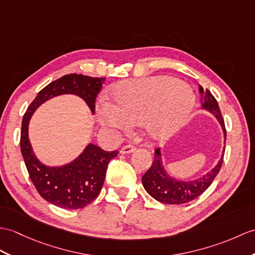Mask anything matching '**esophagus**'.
<instances>
[{"instance_id":"1","label":"esophagus","mask_w":255,"mask_h":255,"mask_svg":"<svg viewBox=\"0 0 255 255\" xmlns=\"http://www.w3.org/2000/svg\"><path fill=\"white\" fill-rule=\"evenodd\" d=\"M133 151H134V146L131 145V144L124 145L122 149H121V152L123 153V154H128V153H131Z\"/></svg>"}]
</instances>
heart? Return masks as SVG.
<instances>
[{
  "instance_id": "obj_1",
  "label": "heart",
  "mask_w": 255,
  "mask_h": 255,
  "mask_svg": "<svg viewBox=\"0 0 255 255\" xmlns=\"http://www.w3.org/2000/svg\"><path fill=\"white\" fill-rule=\"evenodd\" d=\"M116 105L100 102V121L108 126L125 128L143 120L151 138L163 140L178 129L190 113L193 94L186 85L168 76L120 82L113 88Z\"/></svg>"
}]
</instances>
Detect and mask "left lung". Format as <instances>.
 Listing matches in <instances>:
<instances>
[{
  "instance_id": "left-lung-1",
  "label": "left lung",
  "mask_w": 255,
  "mask_h": 255,
  "mask_svg": "<svg viewBox=\"0 0 255 255\" xmlns=\"http://www.w3.org/2000/svg\"><path fill=\"white\" fill-rule=\"evenodd\" d=\"M201 93V102L202 109L210 111L214 114L220 122L224 130V137L226 140V128H225L224 118L222 116L220 106L214 96L209 89H203L199 87ZM224 161V153L216 166L210 173L204 175L202 178L193 181H179L169 177L165 171L162 162L159 149L155 150L154 159L152 166L146 170V173L142 176V185H143L146 192L152 198L164 204H183L200 197L206 189H208L213 180L215 179L217 174L220 173Z\"/></svg>"
}]
</instances>
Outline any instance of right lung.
Segmentation results:
<instances>
[{
    "label": "right lung",
    "mask_w": 255,
    "mask_h": 255,
    "mask_svg": "<svg viewBox=\"0 0 255 255\" xmlns=\"http://www.w3.org/2000/svg\"><path fill=\"white\" fill-rule=\"evenodd\" d=\"M105 78L69 74L44 87L28 106L22 117L20 150L29 177L39 194L47 202L66 210H78L90 204L101 192L106 169L117 151L108 152L100 146L89 144L82 154L62 167H46L34 156L28 139V124L33 112L53 97L76 94L86 101L92 113L96 100Z\"/></svg>",
    "instance_id": "1"
}]
</instances>
